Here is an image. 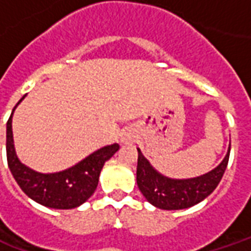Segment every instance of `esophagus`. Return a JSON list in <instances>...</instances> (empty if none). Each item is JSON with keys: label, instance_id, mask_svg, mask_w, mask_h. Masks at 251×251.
<instances>
[{"label": "esophagus", "instance_id": "obj_1", "mask_svg": "<svg viewBox=\"0 0 251 251\" xmlns=\"http://www.w3.org/2000/svg\"><path fill=\"white\" fill-rule=\"evenodd\" d=\"M129 141V138H127V137H124V138H122V142H127Z\"/></svg>", "mask_w": 251, "mask_h": 251}]
</instances>
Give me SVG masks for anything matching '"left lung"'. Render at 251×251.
<instances>
[{
	"label": "left lung",
	"mask_w": 251,
	"mask_h": 251,
	"mask_svg": "<svg viewBox=\"0 0 251 251\" xmlns=\"http://www.w3.org/2000/svg\"><path fill=\"white\" fill-rule=\"evenodd\" d=\"M138 151L137 185L145 199L161 210H183L204 200L218 187L230 157V149L216 168L192 179H169L158 174Z\"/></svg>",
	"instance_id": "8db88e82"
}]
</instances>
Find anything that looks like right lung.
Masks as SVG:
<instances>
[{
    "instance_id": "1",
    "label": "right lung",
    "mask_w": 251,
    "mask_h": 251,
    "mask_svg": "<svg viewBox=\"0 0 251 251\" xmlns=\"http://www.w3.org/2000/svg\"><path fill=\"white\" fill-rule=\"evenodd\" d=\"M24 98L25 95L20 99L19 103ZM13 111L6 124V158L9 169L20 188L36 203L50 208L70 210L83 204L97 189L103 164L113 157V154L120 149V145L113 144L100 148L83 158L80 163L60 172L40 174L24 165L16 154L12 131Z\"/></svg>"
}]
</instances>
